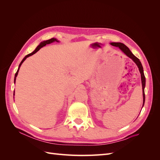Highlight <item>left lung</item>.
Masks as SVG:
<instances>
[{
    "instance_id": "1",
    "label": "left lung",
    "mask_w": 160,
    "mask_h": 160,
    "mask_svg": "<svg viewBox=\"0 0 160 160\" xmlns=\"http://www.w3.org/2000/svg\"><path fill=\"white\" fill-rule=\"evenodd\" d=\"M111 45L115 46V47H119V49L122 50L125 55H126L128 57H129V58H131L135 63H136L137 66L138 67L140 73H141V78H142V89H143V106L144 105L145 103V92H144V88H145V85H146V77H145L144 73H143V67L141 63V62H140L139 59L138 58H137L135 57L133 53L130 51V50L129 49V48L126 46L122 42H111Z\"/></svg>"
}]
</instances>
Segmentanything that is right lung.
I'll use <instances>...</instances> for the list:
<instances>
[{"label":"right lung","instance_id":"add662e5","mask_svg":"<svg viewBox=\"0 0 160 160\" xmlns=\"http://www.w3.org/2000/svg\"><path fill=\"white\" fill-rule=\"evenodd\" d=\"M54 41H57V42H59L58 41L56 38H51V39H49V40H47V41H43V42H41V43H40V45H38L37 48H36V49L34 51L32 52H31V53H30V54H28V55H27V56H25V58H24V59L22 60V61L21 62V63H20V65H19V67H18V70H17V72L15 73V77H14V83H15V81H16V77H17V75H18V70H19V68H20V67L21 66V65H22V62H24V61H25L27 57H30V56H31V55H32L33 54H35V53H36L38 50H39L40 49H41L42 47H43L44 46H45L46 45H47V44H50V43H51V42H54Z\"/></svg>","mask_w":160,"mask_h":160}]
</instances>
